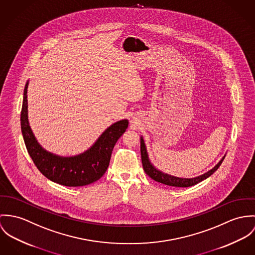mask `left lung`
<instances>
[{"label": "left lung", "instance_id": "left-lung-1", "mask_svg": "<svg viewBox=\"0 0 255 255\" xmlns=\"http://www.w3.org/2000/svg\"><path fill=\"white\" fill-rule=\"evenodd\" d=\"M141 163H142V168L144 170V172L146 173V175H148L152 180L167 185V186H171V187H180V188H187V187H192L196 184H198L199 182L205 180L206 178H208L209 176H211L216 170L219 168V166L221 165L222 161L224 160L225 156L212 168L209 171H207L206 173L195 177V178H179V177H175L169 175L167 173H163L160 170L156 169L151 162L148 159V154L146 151V147L144 144V141L142 137H141Z\"/></svg>", "mask_w": 255, "mask_h": 255}]
</instances>
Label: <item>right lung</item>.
Here are the masks:
<instances>
[{"instance_id":"1","label":"right lung","mask_w":255,"mask_h":255,"mask_svg":"<svg viewBox=\"0 0 255 255\" xmlns=\"http://www.w3.org/2000/svg\"><path fill=\"white\" fill-rule=\"evenodd\" d=\"M27 88L28 82L24 87L20 125L29 155L38 170L49 180L66 187L86 186L102 178L110 165L116 141L128 127V120L122 119L111 125L83 153L59 156L44 149L29 126Z\"/></svg>"}]
</instances>
